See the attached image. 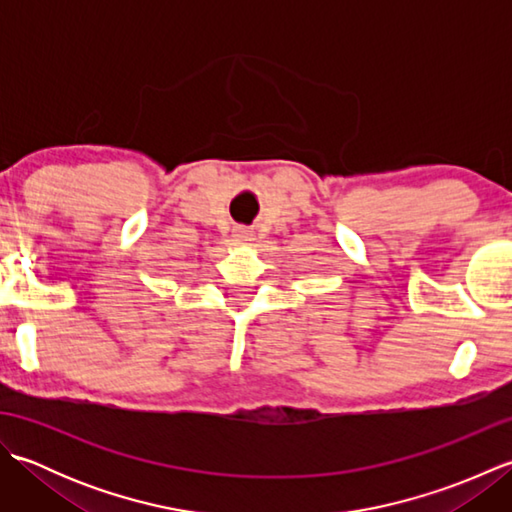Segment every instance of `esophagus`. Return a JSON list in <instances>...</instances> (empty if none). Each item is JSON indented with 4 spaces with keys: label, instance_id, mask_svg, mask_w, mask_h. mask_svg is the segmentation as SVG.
I'll list each match as a JSON object with an SVG mask.
<instances>
[{
    "label": "esophagus",
    "instance_id": "1",
    "mask_svg": "<svg viewBox=\"0 0 512 512\" xmlns=\"http://www.w3.org/2000/svg\"><path fill=\"white\" fill-rule=\"evenodd\" d=\"M233 237H235V242H239V244H248V242H253V239H255V233L246 226H235Z\"/></svg>",
    "mask_w": 512,
    "mask_h": 512
}]
</instances>
